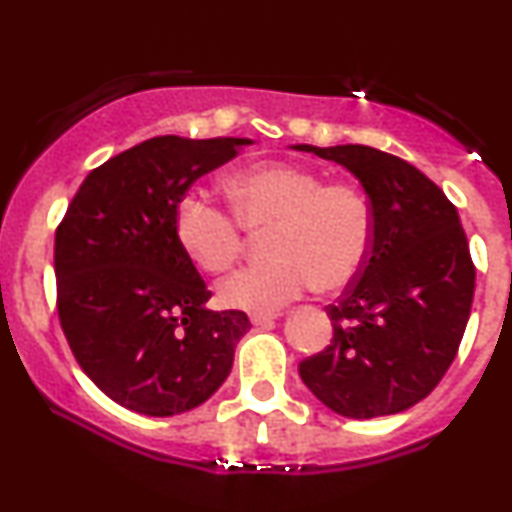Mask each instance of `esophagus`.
Instances as JSON below:
<instances>
[{
	"mask_svg": "<svg viewBox=\"0 0 512 512\" xmlns=\"http://www.w3.org/2000/svg\"><path fill=\"white\" fill-rule=\"evenodd\" d=\"M276 317H279L276 313H252L250 315V322H252V325L262 327V325H272Z\"/></svg>",
	"mask_w": 512,
	"mask_h": 512,
	"instance_id": "34e87169",
	"label": "esophagus"
}]
</instances>
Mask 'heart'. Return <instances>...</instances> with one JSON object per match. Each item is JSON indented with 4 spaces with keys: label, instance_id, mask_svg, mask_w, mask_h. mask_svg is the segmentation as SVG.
I'll return each instance as SVG.
<instances>
[{
    "label": "heart",
    "instance_id": "1",
    "mask_svg": "<svg viewBox=\"0 0 512 512\" xmlns=\"http://www.w3.org/2000/svg\"><path fill=\"white\" fill-rule=\"evenodd\" d=\"M236 216L197 192L175 204V240L209 274L233 267L245 228L264 231L272 260L250 264L219 286L226 308L274 313L308 289L339 291L356 279L373 245V209L351 182H322L313 170L260 163L226 180Z\"/></svg>",
    "mask_w": 512,
    "mask_h": 512
}]
</instances>
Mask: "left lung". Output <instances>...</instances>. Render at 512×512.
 <instances>
[{"mask_svg":"<svg viewBox=\"0 0 512 512\" xmlns=\"http://www.w3.org/2000/svg\"><path fill=\"white\" fill-rule=\"evenodd\" d=\"M361 182L373 209L368 260L337 303L334 337L298 366L325 407L349 419L399 414L428 397L460 349L477 269L457 209L433 180L373 146L296 144Z\"/></svg>","mask_w":512,"mask_h":512,"instance_id":"obj_1","label":"left lung"}]
</instances>
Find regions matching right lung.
Listing matches in <instances>:
<instances>
[{
	"label": "right lung",
	"instance_id": "add662e5",
	"mask_svg": "<svg viewBox=\"0 0 512 512\" xmlns=\"http://www.w3.org/2000/svg\"><path fill=\"white\" fill-rule=\"evenodd\" d=\"M250 139H146L86 175L55 233L57 313L84 373L120 407L175 416L219 390L243 310H209L211 291L175 240L190 185Z\"/></svg>",
	"mask_w": 512,
	"mask_h": 512
}]
</instances>
